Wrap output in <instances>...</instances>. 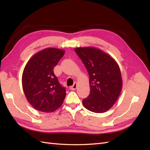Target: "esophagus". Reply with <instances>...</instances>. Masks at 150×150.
I'll return each mask as SVG.
<instances>
[{"label": "esophagus", "mask_w": 150, "mask_h": 150, "mask_svg": "<svg viewBox=\"0 0 150 150\" xmlns=\"http://www.w3.org/2000/svg\"><path fill=\"white\" fill-rule=\"evenodd\" d=\"M77 82H75L73 86H71L69 87V89L71 90H76V89H77Z\"/></svg>", "instance_id": "esophagus-1"}]
</instances>
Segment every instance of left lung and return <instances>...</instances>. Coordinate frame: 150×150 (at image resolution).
<instances>
[{
	"mask_svg": "<svg viewBox=\"0 0 150 150\" xmlns=\"http://www.w3.org/2000/svg\"><path fill=\"white\" fill-rule=\"evenodd\" d=\"M75 52L90 77V93L82 100V104L92 112H106L113 106L122 90L119 65L110 55L94 47H77Z\"/></svg>",
	"mask_w": 150,
	"mask_h": 150,
	"instance_id": "obj_1",
	"label": "left lung"
}]
</instances>
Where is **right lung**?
I'll return each mask as SVG.
<instances>
[{"mask_svg": "<svg viewBox=\"0 0 150 150\" xmlns=\"http://www.w3.org/2000/svg\"><path fill=\"white\" fill-rule=\"evenodd\" d=\"M64 53L60 49H44L35 54L25 66L22 88L27 100L35 109L52 112L63 103L66 89L60 84L53 68Z\"/></svg>", "mask_w": 150, "mask_h": 150, "instance_id": "right-lung-1", "label": "right lung"}]
</instances>
